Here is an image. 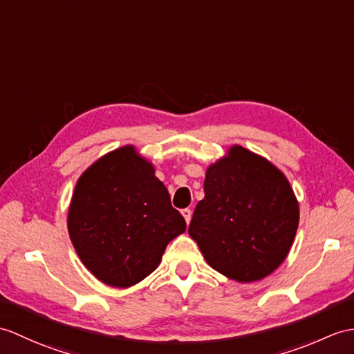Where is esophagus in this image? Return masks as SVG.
<instances>
[{
    "label": "esophagus",
    "instance_id": "34e87169",
    "mask_svg": "<svg viewBox=\"0 0 354 354\" xmlns=\"http://www.w3.org/2000/svg\"><path fill=\"white\" fill-rule=\"evenodd\" d=\"M180 214H183V217H184L187 225L190 223V220H192V211H190V209H183V211H180Z\"/></svg>",
    "mask_w": 354,
    "mask_h": 354
}]
</instances>
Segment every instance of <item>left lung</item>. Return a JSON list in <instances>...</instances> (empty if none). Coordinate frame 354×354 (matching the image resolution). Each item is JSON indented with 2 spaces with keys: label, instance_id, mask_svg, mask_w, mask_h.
Segmentation results:
<instances>
[{
  "label": "left lung",
  "instance_id": "left-lung-1",
  "mask_svg": "<svg viewBox=\"0 0 354 354\" xmlns=\"http://www.w3.org/2000/svg\"><path fill=\"white\" fill-rule=\"evenodd\" d=\"M203 190L188 234L208 266L241 283L273 273L288 257L300 218L283 171L234 145L207 167Z\"/></svg>",
  "mask_w": 354,
  "mask_h": 354
}]
</instances>
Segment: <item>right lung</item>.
<instances>
[{
    "label": "right lung",
    "mask_w": 354,
    "mask_h": 354,
    "mask_svg": "<svg viewBox=\"0 0 354 354\" xmlns=\"http://www.w3.org/2000/svg\"><path fill=\"white\" fill-rule=\"evenodd\" d=\"M68 232L97 281L129 288L160 266L167 244L185 232L153 164L134 145L106 152L81 174L68 209Z\"/></svg>",
    "instance_id": "obj_1"
}]
</instances>
